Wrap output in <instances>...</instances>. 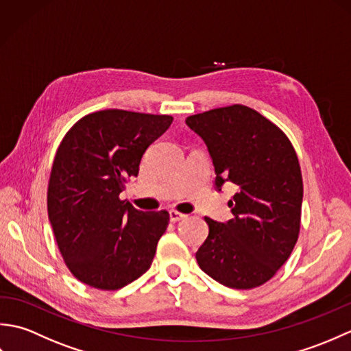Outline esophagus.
<instances>
[{
    "label": "esophagus",
    "instance_id": "34e87169",
    "mask_svg": "<svg viewBox=\"0 0 351 351\" xmlns=\"http://www.w3.org/2000/svg\"><path fill=\"white\" fill-rule=\"evenodd\" d=\"M169 217H170V221H180V220H184L187 215L180 213V211H175V210H170L169 211Z\"/></svg>",
    "mask_w": 351,
    "mask_h": 351
}]
</instances>
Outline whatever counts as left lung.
I'll return each instance as SVG.
<instances>
[{"label":"left lung","instance_id":"obj_1","mask_svg":"<svg viewBox=\"0 0 351 351\" xmlns=\"http://www.w3.org/2000/svg\"><path fill=\"white\" fill-rule=\"evenodd\" d=\"M185 123L205 141L215 170V189L232 182L234 219L205 217L210 228L196 252L199 267L221 285L250 289L270 280L299 238L303 181L288 137L245 106L215 108Z\"/></svg>","mask_w":351,"mask_h":351}]
</instances>
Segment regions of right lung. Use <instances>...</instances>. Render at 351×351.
Here are the masks:
<instances>
[{
    "instance_id": "1",
    "label": "right lung",
    "mask_w": 351,
    "mask_h": 351,
    "mask_svg": "<svg viewBox=\"0 0 351 351\" xmlns=\"http://www.w3.org/2000/svg\"><path fill=\"white\" fill-rule=\"evenodd\" d=\"M171 122V116L102 110L80 119L58 146L48 217L66 265L86 285L119 289L151 267L169 213L138 211L119 195Z\"/></svg>"
}]
</instances>
